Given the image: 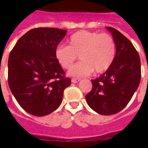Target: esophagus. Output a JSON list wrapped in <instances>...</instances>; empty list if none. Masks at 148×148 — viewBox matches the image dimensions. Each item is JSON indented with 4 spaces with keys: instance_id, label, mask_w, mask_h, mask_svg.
Masks as SVG:
<instances>
[{
    "instance_id": "obj_1",
    "label": "esophagus",
    "mask_w": 148,
    "mask_h": 148,
    "mask_svg": "<svg viewBox=\"0 0 148 148\" xmlns=\"http://www.w3.org/2000/svg\"><path fill=\"white\" fill-rule=\"evenodd\" d=\"M81 81V79H78V78H72L71 79V81L73 83H78L79 81Z\"/></svg>"
}]
</instances>
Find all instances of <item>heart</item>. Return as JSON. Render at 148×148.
Masks as SVG:
<instances>
[{
	"label": "heart",
	"instance_id": "b5f03b06",
	"mask_svg": "<svg viewBox=\"0 0 148 148\" xmlns=\"http://www.w3.org/2000/svg\"><path fill=\"white\" fill-rule=\"evenodd\" d=\"M77 55L81 61L69 70L70 76L83 77L94 71L103 73L110 68L114 60V40L108 34L80 31L70 37L68 46L60 45L54 51L56 60L64 69L71 67Z\"/></svg>",
	"mask_w": 148,
	"mask_h": 148
}]
</instances>
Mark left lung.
Returning <instances> with one entry per match:
<instances>
[{
	"mask_svg": "<svg viewBox=\"0 0 148 148\" xmlns=\"http://www.w3.org/2000/svg\"><path fill=\"white\" fill-rule=\"evenodd\" d=\"M114 40L116 55L108 71L91 80L92 90L85 96L90 108L102 115L124 109L140 81V60L132 43L116 29L107 27Z\"/></svg>",
	"mask_w": 148,
	"mask_h": 148,
	"instance_id": "left-lung-1",
	"label": "left lung"
}]
</instances>
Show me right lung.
Here are the masks:
<instances>
[{
  "mask_svg": "<svg viewBox=\"0 0 148 148\" xmlns=\"http://www.w3.org/2000/svg\"><path fill=\"white\" fill-rule=\"evenodd\" d=\"M66 30L40 27L27 31L17 40L8 58V84L20 106L42 117L60 106L71 79L58 63L54 51Z\"/></svg>",
  "mask_w": 148,
  "mask_h": 148,
  "instance_id": "obj_1",
  "label": "right lung"
}]
</instances>
